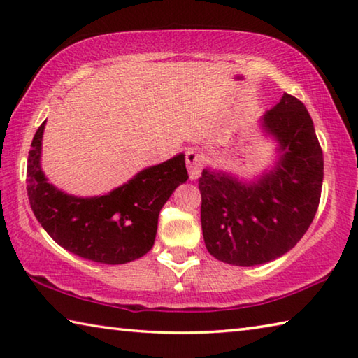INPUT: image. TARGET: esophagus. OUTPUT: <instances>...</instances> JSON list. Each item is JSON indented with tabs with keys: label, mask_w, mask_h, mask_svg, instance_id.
<instances>
[{
	"label": "esophagus",
	"mask_w": 358,
	"mask_h": 358,
	"mask_svg": "<svg viewBox=\"0 0 358 358\" xmlns=\"http://www.w3.org/2000/svg\"><path fill=\"white\" fill-rule=\"evenodd\" d=\"M203 164H205V157L201 151L196 148H191L186 151V166H187V171H189L191 180H197L201 177Z\"/></svg>",
	"instance_id": "obj_1"
}]
</instances>
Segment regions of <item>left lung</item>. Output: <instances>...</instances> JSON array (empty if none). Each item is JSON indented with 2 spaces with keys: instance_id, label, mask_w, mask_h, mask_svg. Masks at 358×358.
I'll list each match as a JSON object with an SVG mask.
<instances>
[{
  "instance_id": "8db88e82",
  "label": "left lung",
  "mask_w": 358,
  "mask_h": 358,
  "mask_svg": "<svg viewBox=\"0 0 358 358\" xmlns=\"http://www.w3.org/2000/svg\"><path fill=\"white\" fill-rule=\"evenodd\" d=\"M276 142L270 171L254 180L203 169L201 221L205 246L221 262L254 266L281 257L305 235L316 215L324 156L306 107L287 93L260 118Z\"/></svg>"
}]
</instances>
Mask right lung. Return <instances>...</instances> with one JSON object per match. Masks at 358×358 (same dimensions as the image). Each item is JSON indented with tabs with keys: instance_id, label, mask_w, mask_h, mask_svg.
Masks as SVG:
<instances>
[{
	"instance_id": "obj_1",
	"label": "right lung",
	"mask_w": 358,
	"mask_h": 358,
	"mask_svg": "<svg viewBox=\"0 0 358 358\" xmlns=\"http://www.w3.org/2000/svg\"><path fill=\"white\" fill-rule=\"evenodd\" d=\"M45 121L28 155L27 191L36 220L66 251L93 262L118 265L155 245L157 217L177 186L186 183L185 155L136 173L104 196L77 197L48 183L41 167Z\"/></svg>"
}]
</instances>
